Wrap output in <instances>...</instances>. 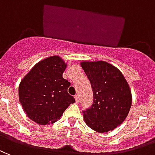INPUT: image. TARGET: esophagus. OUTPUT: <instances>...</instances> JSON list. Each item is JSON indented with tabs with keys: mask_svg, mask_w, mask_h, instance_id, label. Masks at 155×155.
<instances>
[{
	"mask_svg": "<svg viewBox=\"0 0 155 155\" xmlns=\"http://www.w3.org/2000/svg\"><path fill=\"white\" fill-rule=\"evenodd\" d=\"M75 97V100H76L77 103H78L79 102V96L78 95H75V97Z\"/></svg>",
	"mask_w": 155,
	"mask_h": 155,
	"instance_id": "esophagus-1",
	"label": "esophagus"
}]
</instances>
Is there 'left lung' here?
I'll return each instance as SVG.
<instances>
[{
    "mask_svg": "<svg viewBox=\"0 0 155 155\" xmlns=\"http://www.w3.org/2000/svg\"><path fill=\"white\" fill-rule=\"evenodd\" d=\"M81 65L93 91V103L82 111L86 124L99 133L112 130L125 120L131 107L128 82L107 62H82Z\"/></svg>",
    "mask_w": 155,
    "mask_h": 155,
    "instance_id": "left-lung-1",
    "label": "left lung"
}]
</instances>
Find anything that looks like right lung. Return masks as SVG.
<instances>
[{
  "instance_id": "add662e5",
  "label": "right lung",
  "mask_w": 155,
  "mask_h": 155,
  "mask_svg": "<svg viewBox=\"0 0 155 155\" xmlns=\"http://www.w3.org/2000/svg\"><path fill=\"white\" fill-rule=\"evenodd\" d=\"M67 64L58 56L40 61L20 82L19 99L27 116L39 125L60 119L75 99L68 93L70 82L63 78Z\"/></svg>"
}]
</instances>
